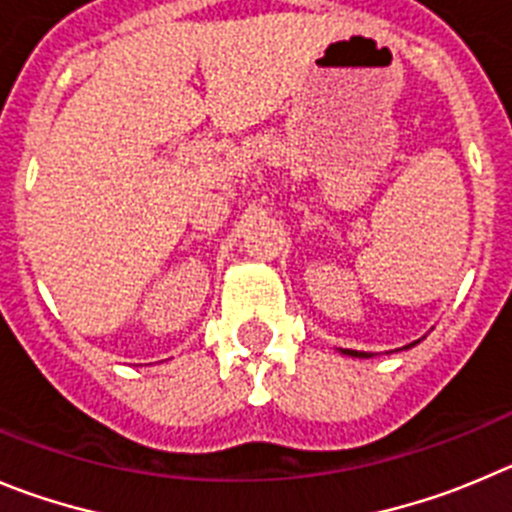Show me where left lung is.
Returning a JSON list of instances; mask_svg holds the SVG:
<instances>
[{"instance_id":"obj_1","label":"left lung","mask_w":512,"mask_h":512,"mask_svg":"<svg viewBox=\"0 0 512 512\" xmlns=\"http://www.w3.org/2000/svg\"><path fill=\"white\" fill-rule=\"evenodd\" d=\"M343 353H346V356H356V358H371V353H364V351H351V348H343Z\"/></svg>"}]
</instances>
